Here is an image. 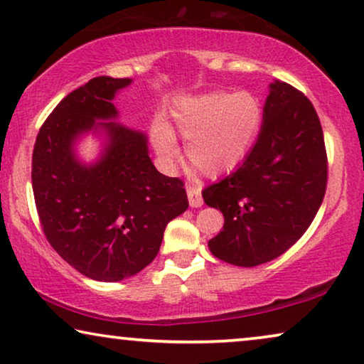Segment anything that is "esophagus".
I'll list each match as a JSON object with an SVG mask.
<instances>
[{
    "mask_svg": "<svg viewBox=\"0 0 364 364\" xmlns=\"http://www.w3.org/2000/svg\"><path fill=\"white\" fill-rule=\"evenodd\" d=\"M187 197H188V203H191V207L198 208V207L203 205L200 187H197V186L187 187Z\"/></svg>",
    "mask_w": 364,
    "mask_h": 364,
    "instance_id": "1",
    "label": "esophagus"
}]
</instances>
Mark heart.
I'll return each instance as SVG.
<instances>
[{"label":"heart","mask_w":364,"mask_h":364,"mask_svg":"<svg viewBox=\"0 0 364 364\" xmlns=\"http://www.w3.org/2000/svg\"><path fill=\"white\" fill-rule=\"evenodd\" d=\"M260 99L248 91L208 92L187 97L172 109L173 127L156 121L151 127L152 146L162 166L173 171L181 147L172 129L186 139L188 161L208 177L233 171L245 161L262 129Z\"/></svg>","instance_id":"b5f03b06"}]
</instances>
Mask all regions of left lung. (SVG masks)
Listing matches in <instances>:
<instances>
[{
  "mask_svg": "<svg viewBox=\"0 0 364 364\" xmlns=\"http://www.w3.org/2000/svg\"><path fill=\"white\" fill-rule=\"evenodd\" d=\"M328 159L318 114L290 84H270L263 124L242 166L202 191L225 223L213 257L257 267L285 253L310 227L326 192Z\"/></svg>",
  "mask_w": 364,
  "mask_h": 364,
  "instance_id": "left-lung-1",
  "label": "left lung"
}]
</instances>
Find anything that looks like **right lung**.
I'll return each instance as SVG.
<instances>
[{
  "label": "right lung",
  "instance_id": "1",
  "mask_svg": "<svg viewBox=\"0 0 364 364\" xmlns=\"http://www.w3.org/2000/svg\"><path fill=\"white\" fill-rule=\"evenodd\" d=\"M129 77H94L68 94L39 129L33 151V192L51 247L97 282L136 275L161 248L167 223L187 210L183 182L164 176L149 157L147 137L111 121L112 99ZM104 120V123H99ZM89 130L107 142L86 166L73 144Z\"/></svg>",
  "mask_w": 364,
  "mask_h": 364
}]
</instances>
